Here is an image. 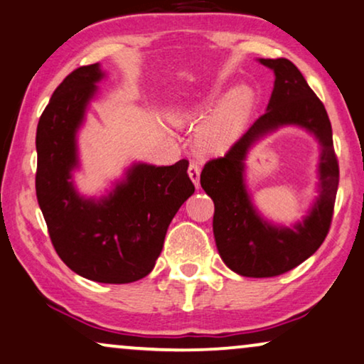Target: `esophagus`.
<instances>
[{
    "instance_id": "obj_1",
    "label": "esophagus",
    "mask_w": 364,
    "mask_h": 364,
    "mask_svg": "<svg viewBox=\"0 0 364 364\" xmlns=\"http://www.w3.org/2000/svg\"><path fill=\"white\" fill-rule=\"evenodd\" d=\"M200 173H201V169H200V166H198V163L191 161L190 163V168H188V174H190L191 181L195 183L196 188L200 186Z\"/></svg>"
}]
</instances>
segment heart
<instances>
[{
  "instance_id": "1",
  "label": "heart",
  "mask_w": 364,
  "mask_h": 364,
  "mask_svg": "<svg viewBox=\"0 0 364 364\" xmlns=\"http://www.w3.org/2000/svg\"><path fill=\"white\" fill-rule=\"evenodd\" d=\"M255 91L250 86H238L223 96L220 88L211 90L200 101L179 105L171 111L176 124L198 123L195 143L203 153L226 151L248 124L255 108Z\"/></svg>"
}]
</instances>
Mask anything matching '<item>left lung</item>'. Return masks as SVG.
<instances>
[{
    "mask_svg": "<svg viewBox=\"0 0 364 364\" xmlns=\"http://www.w3.org/2000/svg\"><path fill=\"white\" fill-rule=\"evenodd\" d=\"M258 61L274 73L266 113L225 156L205 164L201 186L215 203L213 232L225 264L240 276L269 278L296 268L321 246L331 223L340 169L328 113L301 71L287 58ZM287 125L304 129L320 144L318 195L307 215L289 227L260 215L245 185L244 163L261 139Z\"/></svg>",
    "mask_w": 364,
    "mask_h": 364,
    "instance_id": "8db88e82",
    "label": "left lung"
}]
</instances>
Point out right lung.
I'll return each instance as SVG.
<instances>
[{
  "mask_svg": "<svg viewBox=\"0 0 364 364\" xmlns=\"http://www.w3.org/2000/svg\"><path fill=\"white\" fill-rule=\"evenodd\" d=\"M105 77L100 63L81 66L53 93L36 129V196L63 263L96 283L124 284L151 273L195 185L186 159L171 166L134 161L101 196L77 191V133Z\"/></svg>",
  "mask_w": 364,
  "mask_h": 364,
  "instance_id": "obj_1",
  "label": "right lung"
}]
</instances>
